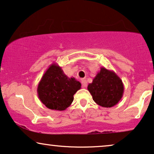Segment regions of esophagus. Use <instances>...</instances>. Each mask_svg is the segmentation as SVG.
<instances>
[{"mask_svg":"<svg viewBox=\"0 0 154 154\" xmlns=\"http://www.w3.org/2000/svg\"><path fill=\"white\" fill-rule=\"evenodd\" d=\"M81 83H82V86H83V88H86L87 85H88V83L86 81V80H84L83 79L81 81Z\"/></svg>","mask_w":154,"mask_h":154,"instance_id":"34e87169","label":"esophagus"}]
</instances>
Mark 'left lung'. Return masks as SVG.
Returning a JSON list of instances; mask_svg holds the SVG:
<instances>
[{
  "label": "left lung",
  "instance_id": "8db88e82",
  "mask_svg": "<svg viewBox=\"0 0 154 154\" xmlns=\"http://www.w3.org/2000/svg\"><path fill=\"white\" fill-rule=\"evenodd\" d=\"M95 103L104 107H112L120 101L124 93V85L115 71L101 67L91 83L88 85Z\"/></svg>",
  "mask_w": 154,
  "mask_h": 154
}]
</instances>
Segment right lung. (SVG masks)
Here are the masks:
<instances>
[{
	"mask_svg": "<svg viewBox=\"0 0 154 154\" xmlns=\"http://www.w3.org/2000/svg\"><path fill=\"white\" fill-rule=\"evenodd\" d=\"M81 88L79 81L68 77L57 63H53L39 82L37 95L47 108L63 111L71 105L73 95Z\"/></svg>",
	"mask_w": 154,
	"mask_h": 154,
	"instance_id": "obj_1",
	"label": "right lung"
}]
</instances>
